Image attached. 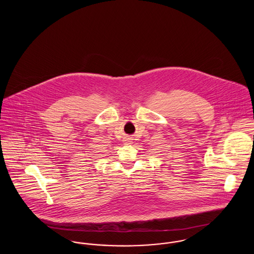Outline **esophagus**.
I'll return each mask as SVG.
<instances>
[{"instance_id":"obj_1","label":"esophagus","mask_w":254,"mask_h":254,"mask_svg":"<svg viewBox=\"0 0 254 254\" xmlns=\"http://www.w3.org/2000/svg\"><path fill=\"white\" fill-rule=\"evenodd\" d=\"M124 141H125V143H126V144H131V143H132V139H131V138H129V137L126 138Z\"/></svg>"}]
</instances>
